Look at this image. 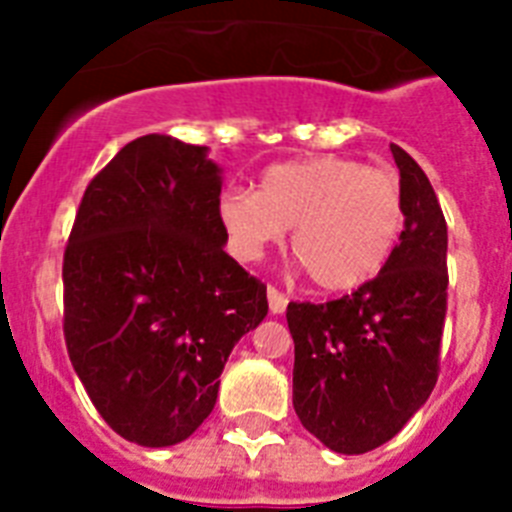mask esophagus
I'll return each mask as SVG.
<instances>
[{"label":"esophagus","instance_id":"obj_1","mask_svg":"<svg viewBox=\"0 0 512 512\" xmlns=\"http://www.w3.org/2000/svg\"><path fill=\"white\" fill-rule=\"evenodd\" d=\"M287 303H289L287 295H281L276 287H268V308H271L273 316H279V313L287 311Z\"/></svg>","mask_w":512,"mask_h":512}]
</instances>
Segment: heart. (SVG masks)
Listing matches in <instances>:
<instances>
[{"label":"heart","instance_id":"1","mask_svg":"<svg viewBox=\"0 0 512 512\" xmlns=\"http://www.w3.org/2000/svg\"><path fill=\"white\" fill-rule=\"evenodd\" d=\"M217 212L233 247L249 260L292 228V255L324 292L372 281L404 231L398 177L335 154L271 164L257 191H225Z\"/></svg>","mask_w":512,"mask_h":512}]
</instances>
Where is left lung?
Listing matches in <instances>:
<instances>
[{
    "instance_id": "left-lung-1",
    "label": "left lung",
    "mask_w": 512,
    "mask_h": 512,
    "mask_svg": "<svg viewBox=\"0 0 512 512\" xmlns=\"http://www.w3.org/2000/svg\"><path fill=\"white\" fill-rule=\"evenodd\" d=\"M404 193V231L372 281L332 303H289L292 404L308 433L337 454L396 436L438 380L446 316V220L404 148L390 146Z\"/></svg>"
}]
</instances>
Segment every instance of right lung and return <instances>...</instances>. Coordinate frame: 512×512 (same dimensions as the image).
<instances>
[{
  "mask_svg": "<svg viewBox=\"0 0 512 512\" xmlns=\"http://www.w3.org/2000/svg\"><path fill=\"white\" fill-rule=\"evenodd\" d=\"M207 146L132 140L92 177L63 255V332L87 396L132 444H180L215 409L233 345L268 313L225 255Z\"/></svg>",
  "mask_w": 512,
  "mask_h": 512,
  "instance_id": "obj_1",
  "label": "right lung"
}]
</instances>
